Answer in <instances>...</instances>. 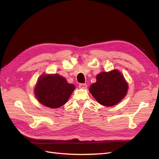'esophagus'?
Wrapping results in <instances>:
<instances>
[{
	"mask_svg": "<svg viewBox=\"0 0 159 159\" xmlns=\"http://www.w3.org/2000/svg\"><path fill=\"white\" fill-rule=\"evenodd\" d=\"M88 87V85L86 84H80L79 85V88L81 89H86Z\"/></svg>",
	"mask_w": 159,
	"mask_h": 159,
	"instance_id": "34e87169",
	"label": "esophagus"
}]
</instances>
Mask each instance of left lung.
Masks as SVG:
<instances>
[{"label":"left lung","instance_id":"1","mask_svg":"<svg viewBox=\"0 0 159 159\" xmlns=\"http://www.w3.org/2000/svg\"><path fill=\"white\" fill-rule=\"evenodd\" d=\"M129 85L117 70L103 71L96 76V82L91 85L89 91L97 102L111 107L119 103L127 93Z\"/></svg>","mask_w":159,"mask_h":159}]
</instances>
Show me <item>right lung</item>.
Instances as JSON below:
<instances>
[{
	"label": "right lung",
	"mask_w": 159,
	"mask_h": 159,
	"mask_svg": "<svg viewBox=\"0 0 159 159\" xmlns=\"http://www.w3.org/2000/svg\"><path fill=\"white\" fill-rule=\"evenodd\" d=\"M75 87L59 74H42L34 88L37 100L46 107L57 109L68 102Z\"/></svg>",
	"instance_id": "1"
}]
</instances>
